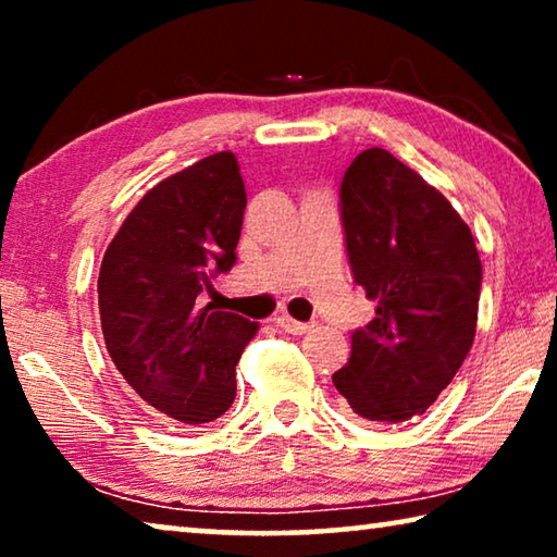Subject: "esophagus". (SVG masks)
I'll return each instance as SVG.
<instances>
[{
  "label": "esophagus",
  "mask_w": 557,
  "mask_h": 557,
  "mask_svg": "<svg viewBox=\"0 0 557 557\" xmlns=\"http://www.w3.org/2000/svg\"><path fill=\"white\" fill-rule=\"evenodd\" d=\"M275 324H277L285 334H295V336L307 334L309 329H312V324H307V322H297V319H292V317H287V314L277 317V319H275Z\"/></svg>",
  "instance_id": "obj_1"
}]
</instances>
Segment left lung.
<instances>
[{"mask_svg":"<svg viewBox=\"0 0 557 557\" xmlns=\"http://www.w3.org/2000/svg\"><path fill=\"white\" fill-rule=\"evenodd\" d=\"M342 223L375 317L351 334V358L332 381L358 418L395 425L425 412L465 363L482 260L445 196L381 147L346 169Z\"/></svg>","mask_w":557,"mask_h":557,"instance_id":"1","label":"left lung"}]
</instances>
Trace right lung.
<instances>
[{"instance_id":"right-lung-1","label":"right lung","mask_w":557,"mask_h":557,"mask_svg":"<svg viewBox=\"0 0 557 557\" xmlns=\"http://www.w3.org/2000/svg\"><path fill=\"white\" fill-rule=\"evenodd\" d=\"M245 184L219 152L139 199L102 256L100 326L122 379L154 412L201 425L235 400V366L258 322L199 305L235 265Z\"/></svg>"}]
</instances>
